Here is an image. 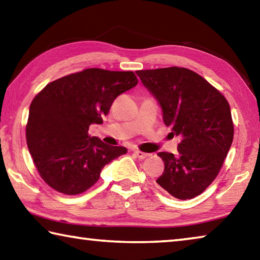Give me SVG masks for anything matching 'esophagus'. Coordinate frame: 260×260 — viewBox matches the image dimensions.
I'll return each instance as SVG.
<instances>
[{
    "mask_svg": "<svg viewBox=\"0 0 260 260\" xmlns=\"http://www.w3.org/2000/svg\"><path fill=\"white\" fill-rule=\"evenodd\" d=\"M134 155H135V157H138L139 159H144V158H147L149 156L148 153L142 152V151H140V150H135L134 151Z\"/></svg>",
    "mask_w": 260,
    "mask_h": 260,
    "instance_id": "esophagus-1",
    "label": "esophagus"
}]
</instances>
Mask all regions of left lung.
Wrapping results in <instances>:
<instances>
[{"label":"left lung","mask_w":260,"mask_h":260,"mask_svg":"<svg viewBox=\"0 0 260 260\" xmlns=\"http://www.w3.org/2000/svg\"><path fill=\"white\" fill-rule=\"evenodd\" d=\"M136 74L159 104L171 134L181 138L177 155L158 152L165 169L156 182L175 199H192L212 183L231 149L230 104L191 70L173 67Z\"/></svg>","instance_id":"8db88e82"}]
</instances>
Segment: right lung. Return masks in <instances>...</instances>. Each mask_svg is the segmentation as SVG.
I'll return each instance as SVG.
<instances>
[{"instance_id": "right-lung-1", "label": "right lung", "mask_w": 260, "mask_h": 260, "mask_svg": "<svg viewBox=\"0 0 260 260\" xmlns=\"http://www.w3.org/2000/svg\"><path fill=\"white\" fill-rule=\"evenodd\" d=\"M133 72L87 69L52 81L29 107L26 140L41 178L67 195L86 191L110 161L127 152L88 135L103 124L120 94L138 85Z\"/></svg>"}]
</instances>
